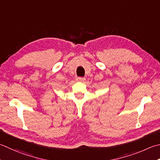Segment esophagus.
I'll return each instance as SVG.
<instances>
[{"label": "esophagus", "mask_w": 160, "mask_h": 160, "mask_svg": "<svg viewBox=\"0 0 160 160\" xmlns=\"http://www.w3.org/2000/svg\"><path fill=\"white\" fill-rule=\"evenodd\" d=\"M77 81H79V82H83V81H84V78H82V77H78L77 78Z\"/></svg>", "instance_id": "esophagus-1"}]
</instances>
